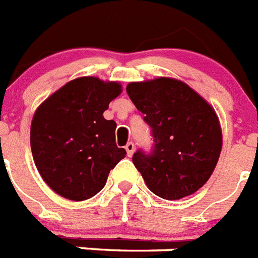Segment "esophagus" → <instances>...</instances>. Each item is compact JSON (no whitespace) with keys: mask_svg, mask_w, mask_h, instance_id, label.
<instances>
[{"mask_svg":"<svg viewBox=\"0 0 258 258\" xmlns=\"http://www.w3.org/2000/svg\"><path fill=\"white\" fill-rule=\"evenodd\" d=\"M125 150H126L127 156H132L134 153V144L133 142H127L126 146H125Z\"/></svg>","mask_w":258,"mask_h":258,"instance_id":"obj_1","label":"esophagus"}]
</instances>
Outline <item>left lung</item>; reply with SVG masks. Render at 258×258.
I'll list each match as a JSON object with an SVG mask.
<instances>
[{"label":"left lung","instance_id":"left-lung-1","mask_svg":"<svg viewBox=\"0 0 258 258\" xmlns=\"http://www.w3.org/2000/svg\"><path fill=\"white\" fill-rule=\"evenodd\" d=\"M126 92L151 127L153 149L133 163L154 195L180 200L208 181L222 150L219 120L210 104L186 83L172 78L132 82Z\"/></svg>","mask_w":258,"mask_h":258}]
</instances>
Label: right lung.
<instances>
[{
  "mask_svg": "<svg viewBox=\"0 0 258 258\" xmlns=\"http://www.w3.org/2000/svg\"><path fill=\"white\" fill-rule=\"evenodd\" d=\"M121 94L117 82L81 77L41 103L31 122V151L52 190L85 201L104 188L109 171L124 159L114 140L116 122L103 113Z\"/></svg>",
  "mask_w": 258,
  "mask_h": 258,
  "instance_id": "right-lung-1",
  "label": "right lung"
}]
</instances>
